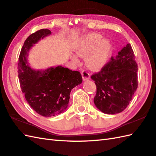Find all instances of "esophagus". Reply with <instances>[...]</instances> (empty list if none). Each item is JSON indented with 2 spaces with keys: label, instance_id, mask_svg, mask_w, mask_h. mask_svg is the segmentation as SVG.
<instances>
[{
  "label": "esophagus",
  "instance_id": "obj_1",
  "mask_svg": "<svg viewBox=\"0 0 156 156\" xmlns=\"http://www.w3.org/2000/svg\"><path fill=\"white\" fill-rule=\"evenodd\" d=\"M81 74H82L83 80H87L90 78L89 72L86 71V70H82V71L81 72Z\"/></svg>",
  "mask_w": 156,
  "mask_h": 156
}]
</instances>
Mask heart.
Returning a JSON list of instances; mask_svg holds the SVG:
<instances>
[{
  "instance_id": "obj_1",
  "label": "heart",
  "mask_w": 156,
  "mask_h": 156,
  "mask_svg": "<svg viewBox=\"0 0 156 156\" xmlns=\"http://www.w3.org/2000/svg\"><path fill=\"white\" fill-rule=\"evenodd\" d=\"M97 34H91L82 38L75 47V51L80 56H85L86 63L90 68L97 69L105 63L111 49V43L108 39L102 38ZM73 60L77 57L72 55Z\"/></svg>"
}]
</instances>
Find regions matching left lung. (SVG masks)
Here are the masks:
<instances>
[{
  "label": "left lung",
  "mask_w": 156,
  "mask_h": 156,
  "mask_svg": "<svg viewBox=\"0 0 156 156\" xmlns=\"http://www.w3.org/2000/svg\"><path fill=\"white\" fill-rule=\"evenodd\" d=\"M137 70L132 47L127 44L100 72L91 76L97 87L94 103L100 111L115 114L126 108L138 87Z\"/></svg>",
  "instance_id": "8db88e82"
}]
</instances>
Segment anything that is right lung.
Wrapping results in <instances>:
<instances>
[{
	"instance_id": "1",
	"label": "right lung",
	"mask_w": 156,
	"mask_h": 156,
	"mask_svg": "<svg viewBox=\"0 0 156 156\" xmlns=\"http://www.w3.org/2000/svg\"><path fill=\"white\" fill-rule=\"evenodd\" d=\"M51 34L49 30L41 29L30 35L24 42L18 62L21 91L30 106L44 117L55 116L66 109L72 89L82 82L78 71L62 66L36 71L27 64V53L30 48Z\"/></svg>"
}]
</instances>
